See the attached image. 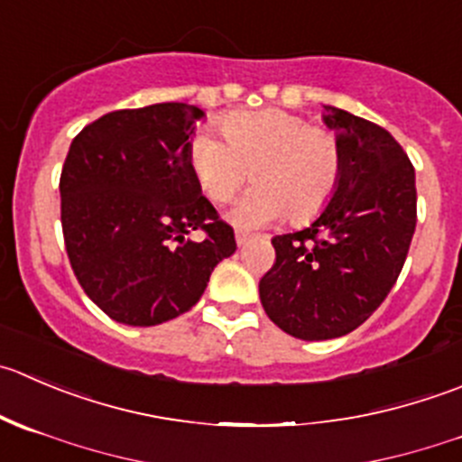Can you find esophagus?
Masks as SVG:
<instances>
[{
  "label": "esophagus",
  "instance_id": "34e87169",
  "mask_svg": "<svg viewBox=\"0 0 462 462\" xmlns=\"http://www.w3.org/2000/svg\"><path fill=\"white\" fill-rule=\"evenodd\" d=\"M235 236H236V244H239V245H245L250 241V235H248V232H244V230H236Z\"/></svg>",
  "mask_w": 462,
  "mask_h": 462
}]
</instances>
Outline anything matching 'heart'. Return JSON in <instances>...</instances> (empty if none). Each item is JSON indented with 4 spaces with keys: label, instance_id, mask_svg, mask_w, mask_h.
I'll list each match as a JSON object with an SVG mask.
<instances>
[{
    "label": "heart",
    "instance_id": "b5f03b06",
    "mask_svg": "<svg viewBox=\"0 0 462 462\" xmlns=\"http://www.w3.org/2000/svg\"><path fill=\"white\" fill-rule=\"evenodd\" d=\"M226 140L199 133L189 142V167L214 203H226L253 176L230 209L241 227H257L286 217L304 223L320 214L340 180L343 153L338 137L311 126L293 112L266 107L232 112L221 122Z\"/></svg>",
    "mask_w": 462,
    "mask_h": 462
}]
</instances>
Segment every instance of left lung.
Returning a JSON list of instances; mask_svg holds the SVG:
<instances>
[{
    "mask_svg": "<svg viewBox=\"0 0 462 462\" xmlns=\"http://www.w3.org/2000/svg\"><path fill=\"white\" fill-rule=\"evenodd\" d=\"M343 167L320 217L273 236L259 280L263 311L286 334L327 340L364 325L400 277L418 221L415 169L386 128L325 106Z\"/></svg>",
    "mask_w": 462,
    "mask_h": 462,
    "instance_id": "left-lung-1",
    "label": "left lung"
}]
</instances>
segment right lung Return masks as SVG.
I'll use <instances>...</instances> for the list:
<instances>
[{
    "label": "right lung",
    "mask_w": 462,
    "mask_h": 462,
    "mask_svg": "<svg viewBox=\"0 0 462 462\" xmlns=\"http://www.w3.org/2000/svg\"><path fill=\"white\" fill-rule=\"evenodd\" d=\"M203 115L187 103L115 110L71 142L60 173L67 257L112 320L153 327L189 311L236 250L187 158ZM194 229L203 240L190 239Z\"/></svg>",
    "instance_id": "1"
}]
</instances>
